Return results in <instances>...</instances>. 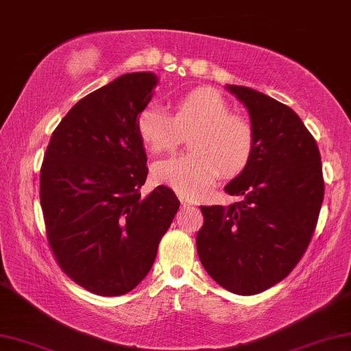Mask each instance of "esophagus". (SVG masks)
Masks as SVG:
<instances>
[{"instance_id": "1", "label": "esophagus", "mask_w": 351, "mask_h": 351, "mask_svg": "<svg viewBox=\"0 0 351 351\" xmlns=\"http://www.w3.org/2000/svg\"><path fill=\"white\" fill-rule=\"evenodd\" d=\"M180 204H182V207L193 206V202L190 201V199H186V197H183V196H180Z\"/></svg>"}]
</instances>
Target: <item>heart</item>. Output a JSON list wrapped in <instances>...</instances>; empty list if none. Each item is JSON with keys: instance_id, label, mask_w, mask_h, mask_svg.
Returning <instances> with one entry per match:
<instances>
[{"instance_id": "b5f03b06", "label": "heart", "mask_w": 351, "mask_h": 351, "mask_svg": "<svg viewBox=\"0 0 351 351\" xmlns=\"http://www.w3.org/2000/svg\"><path fill=\"white\" fill-rule=\"evenodd\" d=\"M136 133L150 154L172 152L188 138V152L182 157L160 160L152 166L155 182L171 186L185 197L206 193L219 172L237 176L252 158L254 128L246 117L230 112L217 90L201 88L180 97L174 111L150 104L138 114Z\"/></svg>"}]
</instances>
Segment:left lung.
Returning a JSON list of instances; mask_svg holds the SVG:
<instances>
[{
  "instance_id": "left-lung-1",
  "label": "left lung",
  "mask_w": 351,
  "mask_h": 351,
  "mask_svg": "<svg viewBox=\"0 0 351 351\" xmlns=\"http://www.w3.org/2000/svg\"><path fill=\"white\" fill-rule=\"evenodd\" d=\"M250 112L256 147L224 190L240 201L201 207L199 261L221 287L256 295L292 271L309 246L325 193L317 143L300 116L245 86H226Z\"/></svg>"
}]
</instances>
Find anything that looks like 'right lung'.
I'll list each match as a JSON object with an SVG mask.
<instances>
[{
    "mask_svg": "<svg viewBox=\"0 0 351 351\" xmlns=\"http://www.w3.org/2000/svg\"><path fill=\"white\" fill-rule=\"evenodd\" d=\"M157 83L152 72L125 73L86 95L42 163L48 243L62 271L95 295H123L147 276L180 206L163 185L141 196L147 157L136 121Z\"/></svg>",
    "mask_w": 351,
    "mask_h": 351,
    "instance_id": "obj_1",
    "label": "right lung"
}]
</instances>
